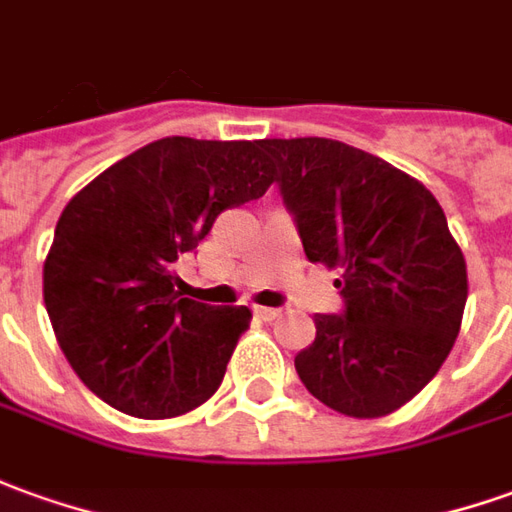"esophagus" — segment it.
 <instances>
[{"mask_svg": "<svg viewBox=\"0 0 512 512\" xmlns=\"http://www.w3.org/2000/svg\"><path fill=\"white\" fill-rule=\"evenodd\" d=\"M256 315L262 317V320H276L281 315V309H273V306H256Z\"/></svg>", "mask_w": 512, "mask_h": 512, "instance_id": "esophagus-1", "label": "esophagus"}]
</instances>
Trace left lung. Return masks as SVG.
Masks as SVG:
<instances>
[{
  "label": "left lung",
  "mask_w": 512,
  "mask_h": 512,
  "mask_svg": "<svg viewBox=\"0 0 512 512\" xmlns=\"http://www.w3.org/2000/svg\"><path fill=\"white\" fill-rule=\"evenodd\" d=\"M306 259L340 270L345 315H315L295 357L306 390L348 418H384L418 396L460 334L468 273L424 183L334 139H264Z\"/></svg>",
  "instance_id": "1"
}]
</instances>
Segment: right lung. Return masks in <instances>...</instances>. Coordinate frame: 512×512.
I'll list each match as a JSON object with an SVG mask.
<instances>
[{"label": "right lung", "instance_id": "obj_1", "mask_svg": "<svg viewBox=\"0 0 512 512\" xmlns=\"http://www.w3.org/2000/svg\"><path fill=\"white\" fill-rule=\"evenodd\" d=\"M259 147L158 139L66 203L44 262V303L63 357L114 410L175 418L222 384L253 315L183 298L175 262L220 211L276 181Z\"/></svg>", "mask_w": 512, "mask_h": 512}]
</instances>
